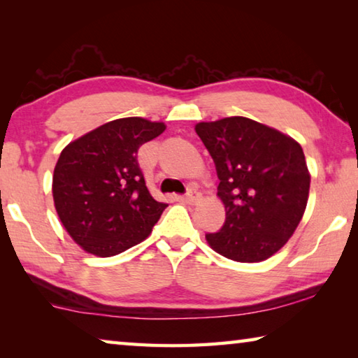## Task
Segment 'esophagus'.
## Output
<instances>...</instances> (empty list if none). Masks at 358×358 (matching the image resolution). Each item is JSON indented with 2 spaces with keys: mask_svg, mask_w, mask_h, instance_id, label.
<instances>
[{
  "mask_svg": "<svg viewBox=\"0 0 358 358\" xmlns=\"http://www.w3.org/2000/svg\"><path fill=\"white\" fill-rule=\"evenodd\" d=\"M183 201L186 203H189V205H196V203H199V202L202 201V194L199 192V191H196V189H189V191H187L186 196L183 197Z\"/></svg>",
  "mask_w": 358,
  "mask_h": 358,
  "instance_id": "obj_1",
  "label": "esophagus"
}]
</instances>
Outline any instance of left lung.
Returning <instances> with one entry per match:
<instances>
[{"mask_svg":"<svg viewBox=\"0 0 358 358\" xmlns=\"http://www.w3.org/2000/svg\"><path fill=\"white\" fill-rule=\"evenodd\" d=\"M213 157L226 222L207 234L211 250L235 262H262L292 237L306 210L311 175L300 143L245 117L196 124Z\"/></svg>","mask_w":358,"mask_h":358,"instance_id":"1","label":"left lung"}]
</instances>
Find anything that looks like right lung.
Returning <instances> with one entry per match:
<instances>
[{
    "instance_id": "right-lung-1",
    "label": "right lung",
    "mask_w": 358,
    "mask_h": 358,
    "mask_svg": "<svg viewBox=\"0 0 358 358\" xmlns=\"http://www.w3.org/2000/svg\"><path fill=\"white\" fill-rule=\"evenodd\" d=\"M164 131L161 121L118 118L63 148L53 171V203L85 252L112 257L151 234L167 203L151 196L137 151Z\"/></svg>"
}]
</instances>
